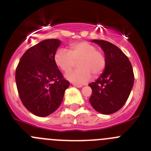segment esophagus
Segmentation results:
<instances>
[{
    "mask_svg": "<svg viewBox=\"0 0 151 151\" xmlns=\"http://www.w3.org/2000/svg\"><path fill=\"white\" fill-rule=\"evenodd\" d=\"M73 86L75 87H77V88H81V87H83L82 85H80V84H76V83H73Z\"/></svg>",
    "mask_w": 151,
    "mask_h": 151,
    "instance_id": "esophagus-1",
    "label": "esophagus"
}]
</instances>
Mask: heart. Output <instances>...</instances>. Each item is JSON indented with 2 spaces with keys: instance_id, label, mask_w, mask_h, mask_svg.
Segmentation results:
<instances>
[{
  "instance_id": "obj_1",
  "label": "heart",
  "mask_w": 151,
  "mask_h": 151,
  "mask_svg": "<svg viewBox=\"0 0 151 151\" xmlns=\"http://www.w3.org/2000/svg\"><path fill=\"white\" fill-rule=\"evenodd\" d=\"M55 63L62 71H68L77 62L79 68L65 74L68 80L75 83H85L103 72L106 66V59L96 46L88 42H80L70 45V50L59 48L53 57Z\"/></svg>"
}]
</instances>
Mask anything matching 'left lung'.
Returning a JSON list of instances; mask_svg holds the SVG:
<instances>
[{
  "label": "left lung",
  "instance_id": "1",
  "mask_svg": "<svg viewBox=\"0 0 151 151\" xmlns=\"http://www.w3.org/2000/svg\"><path fill=\"white\" fill-rule=\"evenodd\" d=\"M104 52L106 66L99 77L89 84L92 94L89 102L101 114L109 115L118 111L129 98L134 83L133 68L127 56L113 44L93 39Z\"/></svg>",
  "mask_w": 151,
  "mask_h": 151
}]
</instances>
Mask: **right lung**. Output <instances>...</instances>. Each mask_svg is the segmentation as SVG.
I'll return each instance as SVG.
<instances>
[{"instance_id": "right-lung-1", "label": "right lung", "mask_w": 151, "mask_h": 151, "mask_svg": "<svg viewBox=\"0 0 151 151\" xmlns=\"http://www.w3.org/2000/svg\"><path fill=\"white\" fill-rule=\"evenodd\" d=\"M60 45L56 39L42 41L24 53L17 66L15 81L21 101L37 116L46 117L58 109L70 85L53 60Z\"/></svg>"}]
</instances>
